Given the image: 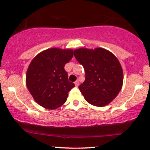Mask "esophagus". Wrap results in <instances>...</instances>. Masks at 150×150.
Returning <instances> with one entry per match:
<instances>
[{
    "instance_id": "34e87169",
    "label": "esophagus",
    "mask_w": 150,
    "mask_h": 150,
    "mask_svg": "<svg viewBox=\"0 0 150 150\" xmlns=\"http://www.w3.org/2000/svg\"><path fill=\"white\" fill-rule=\"evenodd\" d=\"M75 86H76V87H78L79 85H80V82H79L78 80L75 81Z\"/></svg>"
}]
</instances>
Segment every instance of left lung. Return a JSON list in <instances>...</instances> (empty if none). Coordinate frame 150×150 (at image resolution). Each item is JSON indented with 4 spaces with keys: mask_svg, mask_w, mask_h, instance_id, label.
Segmentation results:
<instances>
[{
    "mask_svg": "<svg viewBox=\"0 0 150 150\" xmlns=\"http://www.w3.org/2000/svg\"><path fill=\"white\" fill-rule=\"evenodd\" d=\"M74 56L85 71V80L79 86L85 100L99 107L111 102L123 82V69L118 58L102 48L75 49Z\"/></svg>",
    "mask_w": 150,
    "mask_h": 150,
    "instance_id": "obj_1",
    "label": "left lung"
}]
</instances>
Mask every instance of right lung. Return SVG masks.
Wrapping results in <instances>:
<instances>
[{"instance_id":"right-lung-1","label":"right lung","mask_w":150,"mask_h":150,"mask_svg":"<svg viewBox=\"0 0 150 150\" xmlns=\"http://www.w3.org/2000/svg\"><path fill=\"white\" fill-rule=\"evenodd\" d=\"M73 50L51 48L43 51L31 61L26 74V85L37 104L56 109L66 101L75 87L68 80L65 65L72 59Z\"/></svg>"}]
</instances>
